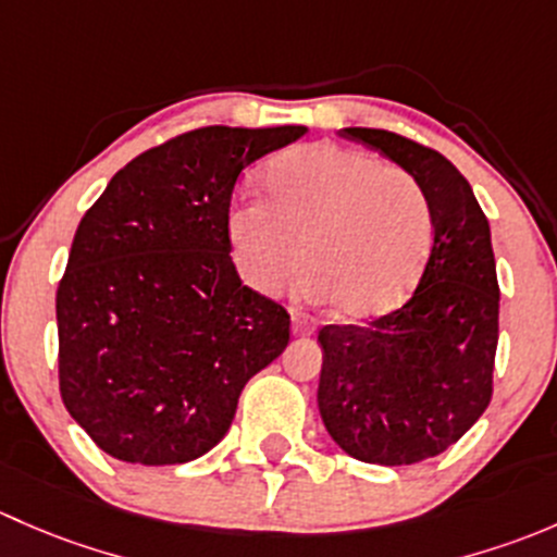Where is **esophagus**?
<instances>
[{
  "label": "esophagus",
  "mask_w": 557,
  "mask_h": 557,
  "mask_svg": "<svg viewBox=\"0 0 557 557\" xmlns=\"http://www.w3.org/2000/svg\"><path fill=\"white\" fill-rule=\"evenodd\" d=\"M292 332H295L297 337L313 335V321L302 317V313H292Z\"/></svg>",
  "instance_id": "esophagus-1"
}]
</instances>
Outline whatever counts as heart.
Segmentation results:
<instances>
[{
	"mask_svg": "<svg viewBox=\"0 0 557 557\" xmlns=\"http://www.w3.org/2000/svg\"><path fill=\"white\" fill-rule=\"evenodd\" d=\"M268 200H238L227 236L240 273L262 292L306 265V292L343 319L394 311L432 246V214L410 174L348 147L308 145L268 169Z\"/></svg>",
	"mask_w": 557,
	"mask_h": 557,
	"instance_id": "1",
	"label": "heart"
}]
</instances>
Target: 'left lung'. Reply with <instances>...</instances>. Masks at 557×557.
Listing matches in <instances>:
<instances>
[{"label":"left lung","instance_id":"obj_1","mask_svg":"<svg viewBox=\"0 0 557 557\" xmlns=\"http://www.w3.org/2000/svg\"><path fill=\"white\" fill-rule=\"evenodd\" d=\"M343 136L418 182L434 236L403 308L364 326L319 330V412L348 456L405 467L448 450L491 403L498 343L491 227L445 154L381 128H343Z\"/></svg>","mask_w":557,"mask_h":557}]
</instances>
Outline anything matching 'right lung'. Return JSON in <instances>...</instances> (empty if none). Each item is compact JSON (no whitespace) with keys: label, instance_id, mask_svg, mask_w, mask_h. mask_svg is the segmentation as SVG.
Here are the masks:
<instances>
[{"label":"right lung","instance_id":"right-lung-1","mask_svg":"<svg viewBox=\"0 0 557 557\" xmlns=\"http://www.w3.org/2000/svg\"><path fill=\"white\" fill-rule=\"evenodd\" d=\"M306 125L190 131L131 160L74 233L55 292L69 416L112 458L187 463L220 443L249 377L289 343V313L240 284L236 180Z\"/></svg>","mask_w":557,"mask_h":557}]
</instances>
